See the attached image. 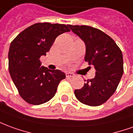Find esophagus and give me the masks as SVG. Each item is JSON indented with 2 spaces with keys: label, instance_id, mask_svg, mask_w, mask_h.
Returning <instances> with one entry per match:
<instances>
[{
  "label": "esophagus",
  "instance_id": "1",
  "mask_svg": "<svg viewBox=\"0 0 133 133\" xmlns=\"http://www.w3.org/2000/svg\"><path fill=\"white\" fill-rule=\"evenodd\" d=\"M75 75L72 73H70V72H67L66 73V77L67 78H72V77H74Z\"/></svg>",
  "mask_w": 133,
  "mask_h": 133
}]
</instances>
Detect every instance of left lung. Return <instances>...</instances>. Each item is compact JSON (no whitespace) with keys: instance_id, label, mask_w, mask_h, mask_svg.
Instances as JSON below:
<instances>
[{"instance_id":"obj_1","label":"left lung","mask_w":133,"mask_h":133,"mask_svg":"<svg viewBox=\"0 0 133 133\" xmlns=\"http://www.w3.org/2000/svg\"><path fill=\"white\" fill-rule=\"evenodd\" d=\"M68 27L85 43V61L96 70L95 77L75 90V96L86 105H101L115 92L122 76V51L112 38L98 29L85 25Z\"/></svg>"}]
</instances>
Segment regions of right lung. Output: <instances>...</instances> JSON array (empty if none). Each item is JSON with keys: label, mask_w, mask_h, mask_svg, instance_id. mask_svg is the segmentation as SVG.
Masks as SVG:
<instances>
[{"label": "right lung", "mask_w": 133, "mask_h": 133, "mask_svg": "<svg viewBox=\"0 0 133 133\" xmlns=\"http://www.w3.org/2000/svg\"><path fill=\"white\" fill-rule=\"evenodd\" d=\"M70 31L66 25L37 23L29 26L12 41L8 51V70L18 94L24 101L39 105L50 101L65 74L41 65L57 36Z\"/></svg>", "instance_id": "1"}]
</instances>
